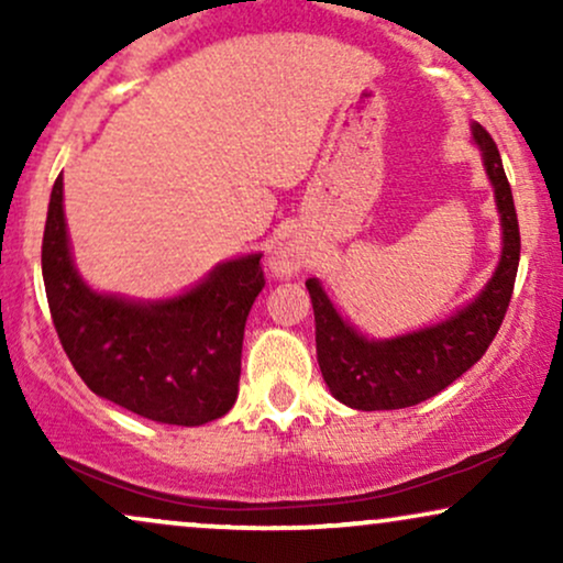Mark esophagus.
Masks as SVG:
<instances>
[{"instance_id": "obj_1", "label": "esophagus", "mask_w": 563, "mask_h": 563, "mask_svg": "<svg viewBox=\"0 0 563 563\" xmlns=\"http://www.w3.org/2000/svg\"><path fill=\"white\" fill-rule=\"evenodd\" d=\"M275 273H280V275H290L294 273L296 267H299V256L294 254V251H277V256H275Z\"/></svg>"}]
</instances>
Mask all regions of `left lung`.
<instances>
[{
  "instance_id": "1",
  "label": "left lung",
  "mask_w": 563,
  "mask_h": 563,
  "mask_svg": "<svg viewBox=\"0 0 563 563\" xmlns=\"http://www.w3.org/2000/svg\"><path fill=\"white\" fill-rule=\"evenodd\" d=\"M471 132L482 151L484 172L495 187L503 251L487 286L466 307L421 331L397 339H367L335 312L318 277L307 280L322 378L333 397L354 410H399L448 389L452 380L479 363L506 318L521 254L519 219L497 145L484 126L474 124Z\"/></svg>"
}]
</instances>
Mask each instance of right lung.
Listing matches in <instances>:
<instances>
[{"label":"right lung","mask_w":563,"mask_h":563,"mask_svg":"<svg viewBox=\"0 0 563 563\" xmlns=\"http://www.w3.org/2000/svg\"><path fill=\"white\" fill-rule=\"evenodd\" d=\"M262 254L211 269L198 286L161 301L89 288L74 267L63 177L49 196L42 275L57 339L97 397L172 426H203L235 405L243 331L264 288Z\"/></svg>","instance_id":"obj_1"}]
</instances>
